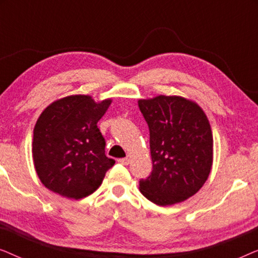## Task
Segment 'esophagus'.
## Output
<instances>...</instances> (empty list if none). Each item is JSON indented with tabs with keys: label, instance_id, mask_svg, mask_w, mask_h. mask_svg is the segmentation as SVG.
<instances>
[{
	"label": "esophagus",
	"instance_id": "obj_1",
	"mask_svg": "<svg viewBox=\"0 0 258 258\" xmlns=\"http://www.w3.org/2000/svg\"><path fill=\"white\" fill-rule=\"evenodd\" d=\"M118 162L123 165H128L130 163V158L129 157H124V158H119Z\"/></svg>",
	"mask_w": 258,
	"mask_h": 258
}]
</instances>
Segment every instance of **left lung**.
Here are the masks:
<instances>
[{
	"label": "left lung",
	"instance_id": "obj_1",
	"mask_svg": "<svg viewBox=\"0 0 258 258\" xmlns=\"http://www.w3.org/2000/svg\"><path fill=\"white\" fill-rule=\"evenodd\" d=\"M139 107L149 126L153 160L140 191L157 206L181 203L202 188L213 168L209 119L195 101L177 95L141 98Z\"/></svg>",
	"mask_w": 258,
	"mask_h": 258
}]
</instances>
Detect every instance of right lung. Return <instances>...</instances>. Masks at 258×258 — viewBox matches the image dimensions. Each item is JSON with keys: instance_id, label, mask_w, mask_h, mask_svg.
<instances>
[{"instance_id": "1", "label": "right lung", "mask_w": 258, "mask_h": 258, "mask_svg": "<svg viewBox=\"0 0 258 258\" xmlns=\"http://www.w3.org/2000/svg\"><path fill=\"white\" fill-rule=\"evenodd\" d=\"M111 98L90 95L58 98L41 112L34 128L33 161L45 188L72 200L89 196L102 184L115 161L104 154L97 122Z\"/></svg>"}]
</instances>
